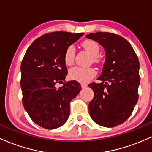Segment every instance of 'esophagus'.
Returning <instances> with one entry per match:
<instances>
[{
    "instance_id": "34e87169",
    "label": "esophagus",
    "mask_w": 152,
    "mask_h": 152,
    "mask_svg": "<svg viewBox=\"0 0 152 152\" xmlns=\"http://www.w3.org/2000/svg\"><path fill=\"white\" fill-rule=\"evenodd\" d=\"M81 86L82 88H86V87H87V84H86V83H81Z\"/></svg>"
}]
</instances>
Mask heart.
Instances as JSON below:
<instances>
[{
    "label": "heart",
    "instance_id": "b5f03b06",
    "mask_svg": "<svg viewBox=\"0 0 152 152\" xmlns=\"http://www.w3.org/2000/svg\"><path fill=\"white\" fill-rule=\"evenodd\" d=\"M81 46L85 48L91 56L94 62L99 61L98 54L99 53V45L96 41L92 40H86L81 43ZM75 56V48L73 46H70L66 48L64 53V63L67 66H70L74 63ZM96 75V71L93 68H81L75 66L69 70V77L70 79L81 83H87L93 78Z\"/></svg>",
    "mask_w": 152,
    "mask_h": 152
}]
</instances>
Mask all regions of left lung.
<instances>
[{"instance_id":"obj_1","label":"left lung","mask_w":152,"mask_h":152,"mask_svg":"<svg viewBox=\"0 0 152 152\" xmlns=\"http://www.w3.org/2000/svg\"><path fill=\"white\" fill-rule=\"evenodd\" d=\"M86 37L99 43L106 53L98 78L102 83L88 85L94 92L88 104L89 114L100 126H116L129 117L138 102L140 77L137 56L130 43L118 35L97 32Z\"/></svg>"}]
</instances>
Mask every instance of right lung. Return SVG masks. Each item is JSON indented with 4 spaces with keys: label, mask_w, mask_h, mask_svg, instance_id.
Instances as JSON below:
<instances>
[{
    "label": "right lung",
    "mask_w": 152,
    "mask_h": 152,
    "mask_svg": "<svg viewBox=\"0 0 152 152\" xmlns=\"http://www.w3.org/2000/svg\"><path fill=\"white\" fill-rule=\"evenodd\" d=\"M83 35L49 33L35 40L26 50L20 66L23 104L31 119L43 128L54 129L64 125L69 116L71 101L81 90L76 81L58 89L55 84L64 81L68 74L64 59L66 48Z\"/></svg>",
    "instance_id": "obj_1"
}]
</instances>
